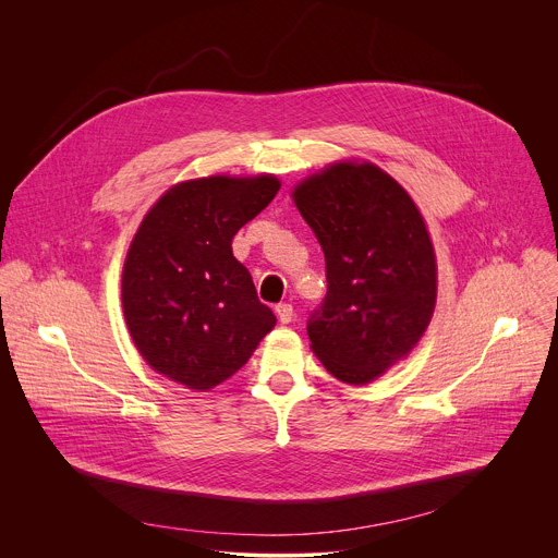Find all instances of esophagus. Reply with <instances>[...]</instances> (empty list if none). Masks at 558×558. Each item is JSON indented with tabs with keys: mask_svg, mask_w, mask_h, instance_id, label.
I'll return each instance as SVG.
<instances>
[{
	"mask_svg": "<svg viewBox=\"0 0 558 558\" xmlns=\"http://www.w3.org/2000/svg\"><path fill=\"white\" fill-rule=\"evenodd\" d=\"M276 313H278V320H280L282 325H289V323L293 320V306L287 304V302L278 304V306H276Z\"/></svg>",
	"mask_w": 558,
	"mask_h": 558,
	"instance_id": "obj_1",
	"label": "esophagus"
}]
</instances>
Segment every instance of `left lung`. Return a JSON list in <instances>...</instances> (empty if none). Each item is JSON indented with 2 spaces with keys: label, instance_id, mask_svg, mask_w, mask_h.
<instances>
[{
  "label": "left lung",
  "instance_id": "1",
  "mask_svg": "<svg viewBox=\"0 0 558 558\" xmlns=\"http://www.w3.org/2000/svg\"><path fill=\"white\" fill-rule=\"evenodd\" d=\"M293 201L327 263V295L306 323L311 349L333 377L366 384L407 357L433 317L437 265L424 218L371 163H336Z\"/></svg>",
  "mask_w": 558,
  "mask_h": 558
}]
</instances>
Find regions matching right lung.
<instances>
[{
    "instance_id": "1",
    "label": "right lung",
    "mask_w": 558,
    "mask_h": 558,
    "mask_svg": "<svg viewBox=\"0 0 558 558\" xmlns=\"http://www.w3.org/2000/svg\"><path fill=\"white\" fill-rule=\"evenodd\" d=\"M276 177H209L172 187L143 218L123 267V313L143 360L209 390L274 329L231 238L278 194Z\"/></svg>"
}]
</instances>
